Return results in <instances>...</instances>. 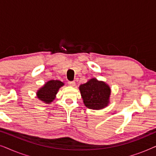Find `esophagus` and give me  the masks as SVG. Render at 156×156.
<instances>
[{"label":"esophagus","mask_w":156,"mask_h":156,"mask_svg":"<svg viewBox=\"0 0 156 156\" xmlns=\"http://www.w3.org/2000/svg\"><path fill=\"white\" fill-rule=\"evenodd\" d=\"M68 84L71 87H74L75 86V82L74 81H69L68 82Z\"/></svg>","instance_id":"34e87169"}]
</instances>
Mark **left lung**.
Wrapping results in <instances>:
<instances>
[{
	"mask_svg": "<svg viewBox=\"0 0 156 156\" xmlns=\"http://www.w3.org/2000/svg\"><path fill=\"white\" fill-rule=\"evenodd\" d=\"M83 102L87 108L99 110L109 104L111 89L108 84L96 78L80 86Z\"/></svg>",
	"mask_w": 156,
	"mask_h": 156,
	"instance_id": "8db88e82",
	"label": "left lung"
}]
</instances>
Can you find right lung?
I'll list each match as a JSON object with an SVG mask.
<instances>
[{
  "instance_id": "1",
  "label": "right lung",
  "mask_w": 156,
  "mask_h": 156,
  "mask_svg": "<svg viewBox=\"0 0 156 156\" xmlns=\"http://www.w3.org/2000/svg\"><path fill=\"white\" fill-rule=\"evenodd\" d=\"M64 85L59 80H50L37 91V97L45 104H50L56 97L57 91Z\"/></svg>"
}]
</instances>
